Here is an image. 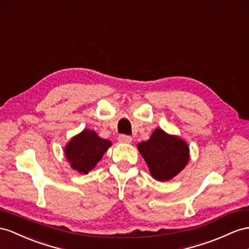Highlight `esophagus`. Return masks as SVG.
I'll return each mask as SVG.
<instances>
[{
  "instance_id": "1",
  "label": "esophagus",
  "mask_w": 249,
  "mask_h": 249,
  "mask_svg": "<svg viewBox=\"0 0 249 249\" xmlns=\"http://www.w3.org/2000/svg\"><path fill=\"white\" fill-rule=\"evenodd\" d=\"M118 140H119V142H121V143H130L131 142V137L126 136V135H120Z\"/></svg>"
}]
</instances>
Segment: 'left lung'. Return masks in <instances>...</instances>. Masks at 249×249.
<instances>
[{"instance_id":"8db88e82","label":"left lung","mask_w":249,"mask_h":249,"mask_svg":"<svg viewBox=\"0 0 249 249\" xmlns=\"http://www.w3.org/2000/svg\"><path fill=\"white\" fill-rule=\"evenodd\" d=\"M138 149L147 163L151 176L158 181L173 179L185 167L189 159L187 144L160 128L154 131L148 141L140 143Z\"/></svg>"}]
</instances>
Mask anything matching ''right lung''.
<instances>
[{
    "mask_svg": "<svg viewBox=\"0 0 249 249\" xmlns=\"http://www.w3.org/2000/svg\"><path fill=\"white\" fill-rule=\"evenodd\" d=\"M110 145V141L99 138L94 131L84 130L68 143L65 155L73 169L87 174Z\"/></svg>",
    "mask_w": 249,
    "mask_h": 249,
    "instance_id": "add662e5",
    "label": "right lung"
}]
</instances>
